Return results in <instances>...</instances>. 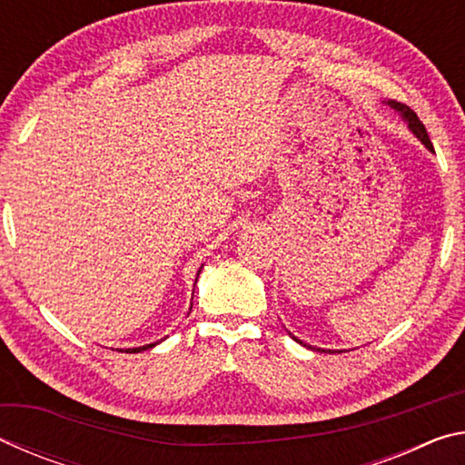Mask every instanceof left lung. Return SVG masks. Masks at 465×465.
Instances as JSON below:
<instances>
[{
  "instance_id": "obj_1",
  "label": "left lung",
  "mask_w": 465,
  "mask_h": 465,
  "mask_svg": "<svg viewBox=\"0 0 465 465\" xmlns=\"http://www.w3.org/2000/svg\"><path fill=\"white\" fill-rule=\"evenodd\" d=\"M383 104H388L391 110H396V113L402 116L404 119V123L408 124V129L412 131V135L420 141V143L429 149V152H435V149H432V143H430V139H429V135H427V129H424V124L419 121V116H416V113L414 110H411L408 108L406 104H400V102H396V100H383ZM291 338H293L295 342H299V344H303L302 341H299L297 336H293L291 334ZM303 346H308V344H303ZM308 349H312V346H308ZM313 351H320V352H326L324 349H313ZM330 352V351H328Z\"/></svg>"
}]
</instances>
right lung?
<instances>
[{
  "instance_id": "add662e5",
  "label": "right lung",
  "mask_w": 465,
  "mask_h": 465,
  "mask_svg": "<svg viewBox=\"0 0 465 465\" xmlns=\"http://www.w3.org/2000/svg\"><path fill=\"white\" fill-rule=\"evenodd\" d=\"M203 269V266H201ZM201 269H199V272H196V279H199V274H201ZM196 279H194V285H196ZM191 310H193V303H191ZM162 341H157V342H152V344H143V346H135V349H127L124 352H141V351H147V349H153L155 344H160Z\"/></svg>"
}]
</instances>
